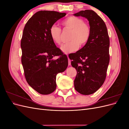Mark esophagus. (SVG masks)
Instances as JSON below:
<instances>
[{"mask_svg": "<svg viewBox=\"0 0 129 129\" xmlns=\"http://www.w3.org/2000/svg\"><path fill=\"white\" fill-rule=\"evenodd\" d=\"M67 57H68V65L70 66V65L71 64V60H70L69 58L68 55H67Z\"/></svg>", "mask_w": 129, "mask_h": 129, "instance_id": "esophagus-1", "label": "esophagus"}]
</instances>
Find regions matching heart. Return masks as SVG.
Returning a JSON list of instances; mask_svg holds the SVG:
<instances>
[{
  "instance_id": "heart-1",
  "label": "heart",
  "mask_w": 129,
  "mask_h": 129,
  "mask_svg": "<svg viewBox=\"0 0 129 129\" xmlns=\"http://www.w3.org/2000/svg\"><path fill=\"white\" fill-rule=\"evenodd\" d=\"M62 24L66 28L72 29L68 42L62 45L61 49L65 53L75 52L79 48L87 44L91 34L89 26L84 23L82 19L75 16H69L62 21ZM49 35L52 41L55 44H61V29L55 25L50 27Z\"/></svg>"
}]
</instances>
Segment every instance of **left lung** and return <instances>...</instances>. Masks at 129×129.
<instances>
[{
    "instance_id": "left-lung-1",
    "label": "left lung",
    "mask_w": 129,
    "mask_h": 129,
    "mask_svg": "<svg viewBox=\"0 0 129 129\" xmlns=\"http://www.w3.org/2000/svg\"><path fill=\"white\" fill-rule=\"evenodd\" d=\"M74 15L87 18L91 30L87 44L68 55L77 71L74 87L81 94L88 95L96 92L105 81L110 60V40L106 25L95 12L87 10Z\"/></svg>"
}]
</instances>
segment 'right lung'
<instances>
[{"label":"right lung","instance_id":"obj_1","mask_svg":"<svg viewBox=\"0 0 129 129\" xmlns=\"http://www.w3.org/2000/svg\"><path fill=\"white\" fill-rule=\"evenodd\" d=\"M66 15L56 11H38L27 22L23 30L21 63L25 79L42 95L55 91L56 75L68 67L67 56L57 47L49 35L50 27ZM56 56L59 58L53 60Z\"/></svg>","mask_w":129,"mask_h":129}]
</instances>
